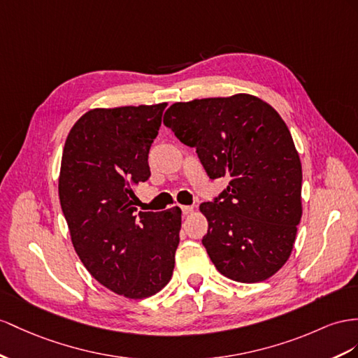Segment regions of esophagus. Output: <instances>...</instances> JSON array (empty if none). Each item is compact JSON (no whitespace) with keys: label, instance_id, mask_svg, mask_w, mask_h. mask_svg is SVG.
<instances>
[{"label":"esophagus","instance_id":"obj_1","mask_svg":"<svg viewBox=\"0 0 358 358\" xmlns=\"http://www.w3.org/2000/svg\"><path fill=\"white\" fill-rule=\"evenodd\" d=\"M194 206H181V212L182 215H190L192 212H194Z\"/></svg>","mask_w":358,"mask_h":358}]
</instances>
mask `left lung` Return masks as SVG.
<instances>
[{"label":"left lung","mask_w":358,"mask_h":358,"mask_svg":"<svg viewBox=\"0 0 358 358\" xmlns=\"http://www.w3.org/2000/svg\"><path fill=\"white\" fill-rule=\"evenodd\" d=\"M163 122L196 148L210 178H230L213 203L203 237L224 277L259 282L289 260L302 216V168L286 122L250 94L172 104Z\"/></svg>","instance_id":"obj_1"}]
</instances>
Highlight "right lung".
Here are the masks:
<instances>
[{
    "label": "right lung",
    "mask_w": 358,
    "mask_h": 358,
    "mask_svg": "<svg viewBox=\"0 0 358 358\" xmlns=\"http://www.w3.org/2000/svg\"><path fill=\"white\" fill-rule=\"evenodd\" d=\"M166 106L92 108L62 154L59 198L74 250L98 282L130 299L166 286L180 243V207H134L136 187L151 177L148 152Z\"/></svg>",
    "instance_id": "1"
}]
</instances>
